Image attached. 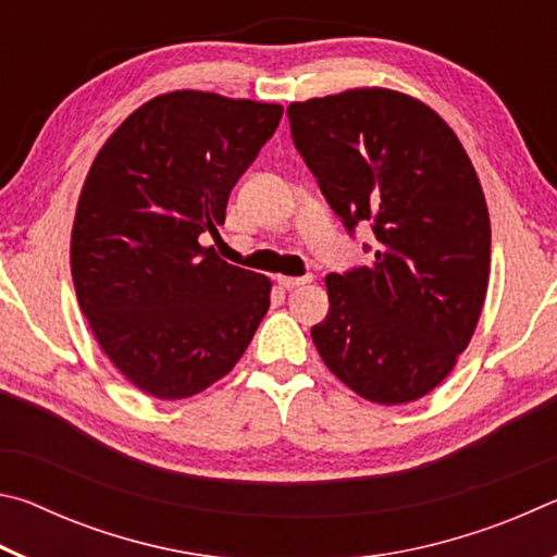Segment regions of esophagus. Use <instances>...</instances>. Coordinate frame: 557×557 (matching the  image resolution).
I'll return each instance as SVG.
<instances>
[{"label": "esophagus", "mask_w": 557, "mask_h": 557, "mask_svg": "<svg viewBox=\"0 0 557 557\" xmlns=\"http://www.w3.org/2000/svg\"><path fill=\"white\" fill-rule=\"evenodd\" d=\"M307 282H312V275H305V277H287V275H277V285L282 289H295L307 285Z\"/></svg>", "instance_id": "1"}]
</instances>
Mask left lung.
<instances>
[{
	"label": "left lung",
	"mask_w": 557,
	"mask_h": 557,
	"mask_svg": "<svg viewBox=\"0 0 557 557\" xmlns=\"http://www.w3.org/2000/svg\"><path fill=\"white\" fill-rule=\"evenodd\" d=\"M287 117L346 231L371 223L379 240L371 265L326 275L317 351L366 400H418L455 369L484 307L492 225L474 166L447 122L398 90L292 102Z\"/></svg>",
	"instance_id": "8db88e82"
}]
</instances>
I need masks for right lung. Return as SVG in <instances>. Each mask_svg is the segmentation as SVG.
<instances>
[{
  "label": "right lung",
  "instance_id": "1",
  "mask_svg": "<svg viewBox=\"0 0 557 557\" xmlns=\"http://www.w3.org/2000/svg\"><path fill=\"white\" fill-rule=\"evenodd\" d=\"M282 106L174 90L112 132L71 233L81 312L125 379L182 400L228 373L270 307V280L199 243L219 235L233 186Z\"/></svg>",
  "mask_w": 557,
  "mask_h": 557
}]
</instances>
